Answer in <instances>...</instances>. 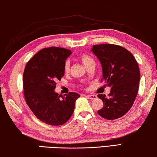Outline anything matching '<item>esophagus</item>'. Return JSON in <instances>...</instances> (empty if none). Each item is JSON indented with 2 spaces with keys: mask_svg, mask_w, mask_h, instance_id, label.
Here are the masks:
<instances>
[{
  "mask_svg": "<svg viewBox=\"0 0 157 157\" xmlns=\"http://www.w3.org/2000/svg\"><path fill=\"white\" fill-rule=\"evenodd\" d=\"M88 98L91 99V100H94V99H96L97 98V96L96 95H88V96H86Z\"/></svg>",
  "mask_w": 157,
  "mask_h": 157,
  "instance_id": "esophagus-1",
  "label": "esophagus"
}]
</instances>
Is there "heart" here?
Here are the masks:
<instances>
[{
	"instance_id": "heart-1",
	"label": "heart",
	"mask_w": 157,
	"mask_h": 157,
	"mask_svg": "<svg viewBox=\"0 0 157 157\" xmlns=\"http://www.w3.org/2000/svg\"><path fill=\"white\" fill-rule=\"evenodd\" d=\"M80 59L82 62L84 63V65L85 66L86 68H87L89 66H90L91 64L95 63H94V59H92L90 56H89L88 54H82L80 56ZM69 69H70V62L69 61H66L63 66L64 72L67 73V72L69 71Z\"/></svg>"
}]
</instances>
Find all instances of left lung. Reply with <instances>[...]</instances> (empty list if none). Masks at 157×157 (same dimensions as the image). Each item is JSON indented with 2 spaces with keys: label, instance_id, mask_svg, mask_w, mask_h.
Masks as SVG:
<instances>
[{
  "label": "left lung",
  "instance_id": "left-lung-1",
  "mask_svg": "<svg viewBox=\"0 0 157 157\" xmlns=\"http://www.w3.org/2000/svg\"><path fill=\"white\" fill-rule=\"evenodd\" d=\"M91 52L101 62L102 80L111 87L109 97L98 95L104 104L98 114L108 120L120 118L130 110L138 94L140 79L138 63L130 52L116 44L94 45Z\"/></svg>",
  "mask_w": 157,
  "mask_h": 157
}]
</instances>
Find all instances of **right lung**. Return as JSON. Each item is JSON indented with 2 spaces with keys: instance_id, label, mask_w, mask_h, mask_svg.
Wrapping results in <instances>:
<instances>
[{
  "instance_id": "1",
  "label": "right lung",
  "mask_w": 157,
  "mask_h": 157,
  "mask_svg": "<svg viewBox=\"0 0 157 157\" xmlns=\"http://www.w3.org/2000/svg\"><path fill=\"white\" fill-rule=\"evenodd\" d=\"M72 54L70 49L51 47L35 54L26 63L23 75L27 105L40 120L49 125L65 124L73 114L78 94L70 92L60 98L56 82L64 76L63 66Z\"/></svg>"
}]
</instances>
